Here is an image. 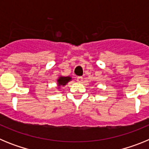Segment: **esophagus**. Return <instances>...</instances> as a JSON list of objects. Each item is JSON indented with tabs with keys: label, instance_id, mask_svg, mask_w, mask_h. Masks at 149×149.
I'll use <instances>...</instances> for the list:
<instances>
[{
	"label": "esophagus",
	"instance_id": "obj_1",
	"mask_svg": "<svg viewBox=\"0 0 149 149\" xmlns=\"http://www.w3.org/2000/svg\"><path fill=\"white\" fill-rule=\"evenodd\" d=\"M76 80H77V81L78 83H82L83 80H84V77H77Z\"/></svg>",
	"mask_w": 149,
	"mask_h": 149
}]
</instances>
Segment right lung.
Returning a JSON list of instances; mask_svg holds the SVG:
<instances>
[{"instance_id":"obj_1","label":"right lung","mask_w":149,"mask_h":149,"mask_svg":"<svg viewBox=\"0 0 149 149\" xmlns=\"http://www.w3.org/2000/svg\"><path fill=\"white\" fill-rule=\"evenodd\" d=\"M70 77H61L57 80V82H58V86H64L69 81H71Z\"/></svg>"}]
</instances>
